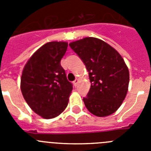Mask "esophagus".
I'll return each mask as SVG.
<instances>
[{
  "instance_id": "34e87169",
  "label": "esophagus",
  "mask_w": 151,
  "mask_h": 151,
  "mask_svg": "<svg viewBox=\"0 0 151 151\" xmlns=\"http://www.w3.org/2000/svg\"><path fill=\"white\" fill-rule=\"evenodd\" d=\"M78 79H76L74 82H73V85H74L76 87L78 85Z\"/></svg>"
}]
</instances>
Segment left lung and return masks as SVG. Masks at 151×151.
Masks as SVG:
<instances>
[{"mask_svg": "<svg viewBox=\"0 0 151 151\" xmlns=\"http://www.w3.org/2000/svg\"><path fill=\"white\" fill-rule=\"evenodd\" d=\"M86 66L91 88L83 101L89 112L106 116L116 111L128 91L129 73L121 55L110 45L96 38L69 44Z\"/></svg>", "mask_w": 151, "mask_h": 151, "instance_id": "obj_1", "label": "left lung"}]
</instances>
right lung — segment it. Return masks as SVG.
Instances as JSON below:
<instances>
[{"label": "right lung", "instance_id": "add662e5", "mask_svg": "<svg viewBox=\"0 0 151 151\" xmlns=\"http://www.w3.org/2000/svg\"><path fill=\"white\" fill-rule=\"evenodd\" d=\"M67 47L66 42L45 44L31 57L22 71L24 99L35 113L45 119L57 116L68 105L73 84L60 64Z\"/></svg>", "mask_w": 151, "mask_h": 151}]
</instances>
